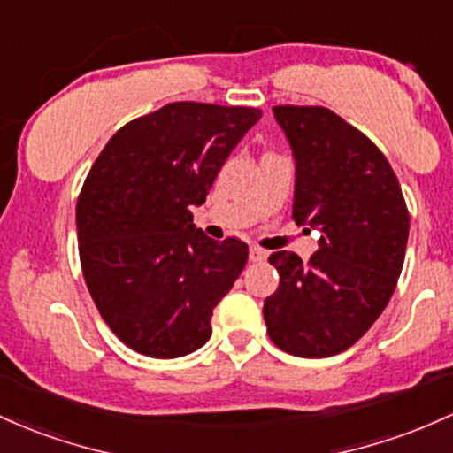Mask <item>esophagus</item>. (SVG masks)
<instances>
[{
    "instance_id": "34e87169",
    "label": "esophagus",
    "mask_w": 453,
    "mask_h": 453,
    "mask_svg": "<svg viewBox=\"0 0 453 453\" xmlns=\"http://www.w3.org/2000/svg\"><path fill=\"white\" fill-rule=\"evenodd\" d=\"M250 260L251 262H265L266 260V251L260 250V247L253 245L250 250Z\"/></svg>"
}]
</instances>
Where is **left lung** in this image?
<instances>
[{"label":"left lung","mask_w":453,"mask_h":453,"mask_svg":"<svg viewBox=\"0 0 453 453\" xmlns=\"http://www.w3.org/2000/svg\"><path fill=\"white\" fill-rule=\"evenodd\" d=\"M296 163L292 219L320 230L303 262L271 253L280 288L265 301L273 344L322 359L344 352L376 322L395 290L409 241V208L374 142L326 107H273Z\"/></svg>","instance_id":"obj_1"}]
</instances>
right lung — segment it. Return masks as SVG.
Returning <instances> with one entry per match:
<instances>
[{
	"mask_svg": "<svg viewBox=\"0 0 453 453\" xmlns=\"http://www.w3.org/2000/svg\"><path fill=\"white\" fill-rule=\"evenodd\" d=\"M260 118L253 107L170 103L124 124L94 161L77 200L83 277L109 329L139 355L176 359L211 337L250 247L208 238L191 206Z\"/></svg>",
	"mask_w": 453,
	"mask_h": 453,
	"instance_id": "1",
	"label": "right lung"
}]
</instances>
